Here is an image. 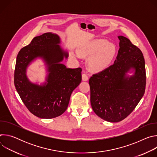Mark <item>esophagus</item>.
Wrapping results in <instances>:
<instances>
[{"instance_id": "34e87169", "label": "esophagus", "mask_w": 157, "mask_h": 157, "mask_svg": "<svg viewBox=\"0 0 157 157\" xmlns=\"http://www.w3.org/2000/svg\"><path fill=\"white\" fill-rule=\"evenodd\" d=\"M82 80L83 81H88V76L86 74H82Z\"/></svg>"}]
</instances>
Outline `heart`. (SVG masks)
<instances>
[{"mask_svg": "<svg viewBox=\"0 0 157 157\" xmlns=\"http://www.w3.org/2000/svg\"><path fill=\"white\" fill-rule=\"evenodd\" d=\"M117 49L114 44L102 39H97L86 43L79 48L78 53H72L75 59L80 56L88 58L87 66L92 72L99 73L105 70L114 60Z\"/></svg>", "mask_w": 157, "mask_h": 157, "instance_id": "heart-1", "label": "heart"}]
</instances>
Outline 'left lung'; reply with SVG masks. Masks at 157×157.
<instances>
[{"label":"left lung","instance_id":"8db88e82","mask_svg":"<svg viewBox=\"0 0 157 157\" xmlns=\"http://www.w3.org/2000/svg\"><path fill=\"white\" fill-rule=\"evenodd\" d=\"M117 37L119 50L114 64L89 80L92 108L98 116L109 122L126 118L145 90V64L141 50L126 37Z\"/></svg>","mask_w":157,"mask_h":157}]
</instances>
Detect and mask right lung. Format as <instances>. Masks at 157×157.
<instances>
[{
  "mask_svg": "<svg viewBox=\"0 0 157 157\" xmlns=\"http://www.w3.org/2000/svg\"><path fill=\"white\" fill-rule=\"evenodd\" d=\"M61 43L57 34L43 33L21 48L17 56L16 90L30 113L41 119H52L63 114L72 92L81 82V68H66L61 63L69 54ZM38 59L44 63L47 73L45 81L40 84L31 82L26 75L28 67Z\"/></svg>",
  "mask_w": 157,
  "mask_h": 157,
  "instance_id": "1",
  "label": "right lung"
}]
</instances>
